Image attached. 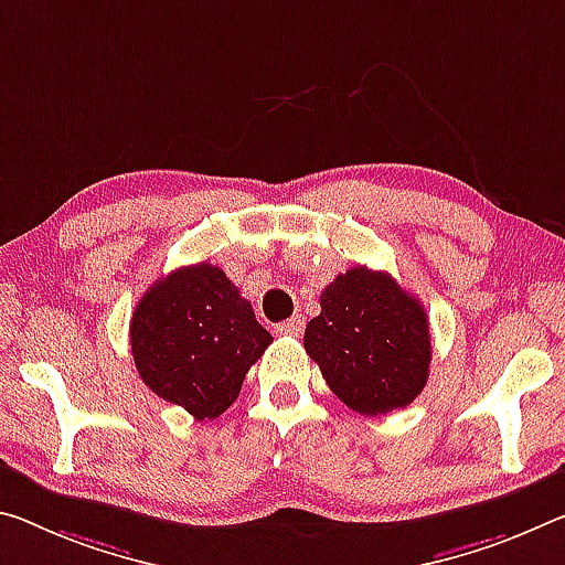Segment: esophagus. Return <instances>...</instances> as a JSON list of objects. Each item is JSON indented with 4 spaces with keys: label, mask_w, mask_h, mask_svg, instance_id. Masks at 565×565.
I'll return each mask as SVG.
<instances>
[{
    "label": "esophagus",
    "mask_w": 565,
    "mask_h": 565,
    "mask_svg": "<svg viewBox=\"0 0 565 565\" xmlns=\"http://www.w3.org/2000/svg\"><path fill=\"white\" fill-rule=\"evenodd\" d=\"M276 331H279V334H284V337H299L303 331V317L297 315V317L281 321V324L276 327Z\"/></svg>",
    "instance_id": "34e87169"
}]
</instances>
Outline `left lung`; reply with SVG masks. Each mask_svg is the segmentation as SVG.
I'll return each mask as SVG.
<instances>
[{
	"label": "left lung",
	"mask_w": 565,
	"mask_h": 565,
	"mask_svg": "<svg viewBox=\"0 0 565 565\" xmlns=\"http://www.w3.org/2000/svg\"><path fill=\"white\" fill-rule=\"evenodd\" d=\"M319 303L303 349L349 409L387 415L425 390L433 360L427 315L390 274L349 268L321 291Z\"/></svg>",
	"instance_id": "left-lung-1"
}]
</instances>
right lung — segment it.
Returning a JSON list of instances; mask_svg holds the SVG:
<instances>
[{
	"label": "right lung",
	"instance_id": "add662e5",
	"mask_svg": "<svg viewBox=\"0 0 565 565\" xmlns=\"http://www.w3.org/2000/svg\"><path fill=\"white\" fill-rule=\"evenodd\" d=\"M271 342L236 284L205 262L158 279L130 319L142 382L195 419H216L234 405L250 364Z\"/></svg>",
	"mask_w": 565,
	"mask_h": 565
}]
</instances>
